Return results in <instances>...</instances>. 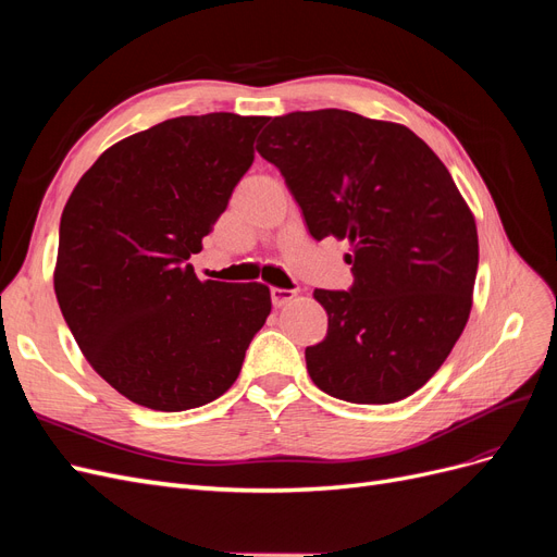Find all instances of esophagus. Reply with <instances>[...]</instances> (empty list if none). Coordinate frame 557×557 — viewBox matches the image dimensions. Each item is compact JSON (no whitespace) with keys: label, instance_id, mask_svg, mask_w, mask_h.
I'll use <instances>...</instances> for the list:
<instances>
[{"label":"esophagus","instance_id":"obj_1","mask_svg":"<svg viewBox=\"0 0 557 557\" xmlns=\"http://www.w3.org/2000/svg\"><path fill=\"white\" fill-rule=\"evenodd\" d=\"M295 297V290H285V288H272V301L274 307H285L288 301Z\"/></svg>","mask_w":557,"mask_h":557}]
</instances>
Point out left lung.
I'll use <instances>...</instances> for the list:
<instances>
[{
	"mask_svg": "<svg viewBox=\"0 0 557 557\" xmlns=\"http://www.w3.org/2000/svg\"><path fill=\"white\" fill-rule=\"evenodd\" d=\"M313 239H348L352 285L315 290L327 336L307 346L320 391L393 404L423 387L467 325L479 267L474 215L444 162L397 123L342 109L276 115L258 139Z\"/></svg>",
	"mask_w": 557,
	"mask_h": 557,
	"instance_id": "left-lung-1",
	"label": "left lung"
}]
</instances>
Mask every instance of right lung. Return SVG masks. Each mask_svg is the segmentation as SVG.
Segmentation results:
<instances>
[{
    "mask_svg": "<svg viewBox=\"0 0 557 557\" xmlns=\"http://www.w3.org/2000/svg\"><path fill=\"white\" fill-rule=\"evenodd\" d=\"M267 121L172 117L104 150L66 199L58 305L95 372L134 404L185 411L227 393L272 311L267 285L199 281L188 264Z\"/></svg>",
    "mask_w": 557,
    "mask_h": 557,
    "instance_id": "obj_1",
    "label": "right lung"
}]
</instances>
